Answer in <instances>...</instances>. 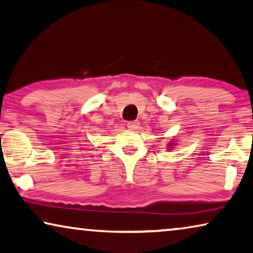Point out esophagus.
Instances as JSON below:
<instances>
[{"mask_svg": "<svg viewBox=\"0 0 253 253\" xmlns=\"http://www.w3.org/2000/svg\"><path fill=\"white\" fill-rule=\"evenodd\" d=\"M138 122L137 120H133V122H128L127 123V127L129 128L130 130H135V129H137V127H138Z\"/></svg>", "mask_w": 253, "mask_h": 253, "instance_id": "1", "label": "esophagus"}]
</instances>
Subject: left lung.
I'll return each mask as SVG.
<instances>
[{"label":"left lung","instance_id":"8db88e82","mask_svg":"<svg viewBox=\"0 0 253 253\" xmlns=\"http://www.w3.org/2000/svg\"><path fill=\"white\" fill-rule=\"evenodd\" d=\"M174 145H176L175 143H174V142H170V143H168L167 146H168L169 150H171V149H174V148H172V146H174Z\"/></svg>","mask_w":253,"mask_h":253}]
</instances>
